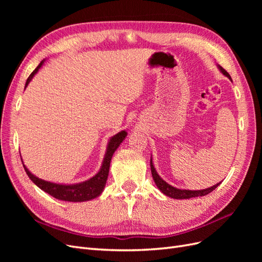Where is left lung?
Segmentation results:
<instances>
[{"label":"left lung","mask_w":262,"mask_h":262,"mask_svg":"<svg viewBox=\"0 0 262 262\" xmlns=\"http://www.w3.org/2000/svg\"><path fill=\"white\" fill-rule=\"evenodd\" d=\"M219 69H220V71H221L222 73H223L225 76H227L229 80L232 81L231 75H229L223 68H222L221 66H219ZM150 171H152V176H153V179L155 181L157 188L160 189L164 194L172 198V199H190V198L207 195L210 192H212L214 189L217 188L220 186V184H221V182H219V184H216V185H214V186H212L210 188H207V189H202V190H185V189L175 188V187L168 185L167 182H166L165 180H163L160 177V175H158V173H157L156 169L154 168L152 158H150Z\"/></svg>","instance_id":"obj_1"}]
</instances>
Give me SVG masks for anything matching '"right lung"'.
Wrapping results in <instances>:
<instances>
[{
  "instance_id": "add662e5",
  "label": "right lung",
  "mask_w": 262,
  "mask_h": 262,
  "mask_svg": "<svg viewBox=\"0 0 262 262\" xmlns=\"http://www.w3.org/2000/svg\"><path fill=\"white\" fill-rule=\"evenodd\" d=\"M43 62H45V60H42L40 63H39V66L33 71V73L28 76L25 87L29 84V82L31 80H33L35 74L38 72L39 69H40L41 66L43 64ZM125 137H126V132L120 131L119 133H117L116 136H114L112 139H110V141L108 142V145H107L104 161H102V165H101L99 171L91 179L80 182V184L60 185V184H54V182L46 181V180H42L40 178L36 177L35 175H33V173H31L26 168V166L24 164H23V166H24V168H25V171L27 172L28 177L31 179V181H33L37 187L43 190L45 192L49 193L50 195L55 198V199H59L62 201H70V202L89 201V200L95 199V198L100 195L102 190H104L107 178H108L110 162H112L113 155L116 152V149L119 147V145L122 143V141L125 139Z\"/></svg>"
}]
</instances>
